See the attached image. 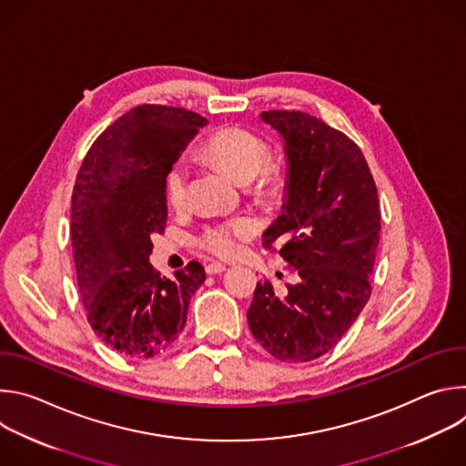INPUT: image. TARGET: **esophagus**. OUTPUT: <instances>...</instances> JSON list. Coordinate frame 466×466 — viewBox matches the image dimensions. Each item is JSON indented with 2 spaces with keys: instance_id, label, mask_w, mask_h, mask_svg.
I'll use <instances>...</instances> for the list:
<instances>
[{
  "instance_id": "esophagus-1",
  "label": "esophagus",
  "mask_w": 466,
  "mask_h": 466,
  "mask_svg": "<svg viewBox=\"0 0 466 466\" xmlns=\"http://www.w3.org/2000/svg\"><path fill=\"white\" fill-rule=\"evenodd\" d=\"M223 271H227V265L221 261H212L207 265V273L208 275H221Z\"/></svg>"
}]
</instances>
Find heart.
I'll list each match as a JSON object with an SVG mask.
<instances>
[{
	"label": "heart",
	"instance_id": "obj_1",
	"mask_svg": "<svg viewBox=\"0 0 466 466\" xmlns=\"http://www.w3.org/2000/svg\"><path fill=\"white\" fill-rule=\"evenodd\" d=\"M203 155L227 171V175L238 184H250L256 177L259 187L275 186L280 180V169L277 166H266L268 147L254 135L241 128H221L203 144ZM189 171L184 162L175 164L166 178V193L173 207H182L186 201ZM254 230L252 221L238 219L227 225L208 227L203 234V243L210 250L221 256H230L238 250L239 239Z\"/></svg>",
	"mask_w": 466,
	"mask_h": 466
}]
</instances>
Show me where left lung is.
<instances>
[{
	"instance_id": "left-lung-1",
	"label": "left lung",
	"mask_w": 466,
	"mask_h": 466,
	"mask_svg": "<svg viewBox=\"0 0 466 466\" xmlns=\"http://www.w3.org/2000/svg\"><path fill=\"white\" fill-rule=\"evenodd\" d=\"M259 119L279 132L286 155L282 216L261 239L284 243L280 256L299 280L284 295L273 282H258L247 319L271 356L302 363L334 349L370 297L378 191L363 153L343 132L297 110Z\"/></svg>"
}]
</instances>
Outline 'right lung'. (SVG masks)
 <instances>
[{
  "label": "right lung",
  "instance_id": "obj_1",
  "mask_svg": "<svg viewBox=\"0 0 466 466\" xmlns=\"http://www.w3.org/2000/svg\"><path fill=\"white\" fill-rule=\"evenodd\" d=\"M208 119L140 105L94 142L72 197V245L79 293L92 329L112 350L147 360L166 352L205 280L198 261L166 279L149 261L167 219L166 178Z\"/></svg>",
  "mask_w": 466,
  "mask_h": 466
}]
</instances>
